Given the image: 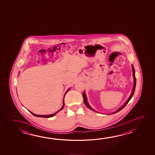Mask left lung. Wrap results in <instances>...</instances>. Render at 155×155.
<instances>
[{"label":"left lung","instance_id":"left-lung-1","mask_svg":"<svg viewBox=\"0 0 155 155\" xmlns=\"http://www.w3.org/2000/svg\"><path fill=\"white\" fill-rule=\"evenodd\" d=\"M132 71H133V76H134V87H133V89H132V94H131V96L129 97V98L128 99V100L127 101L126 103H125L123 106H122L120 109L117 110L116 111L114 112L113 114H115V113H117L118 112H119V111H120L121 110L123 109L124 107L126 105H127V104L129 103V102L130 101V100L131 99V98H132V96H133V95H134V90H135V87H136V77H135V71H134V66H132ZM83 100H84V102L85 104V105H86V107H87L89 109H90L92 110H93V111H94V109H92L91 108V107H90V105H89V104H88V103H87V99H86V95H85V92H83Z\"/></svg>","mask_w":155,"mask_h":155}]
</instances>
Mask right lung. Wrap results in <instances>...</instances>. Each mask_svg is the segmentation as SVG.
<instances>
[{"label": "right lung", "mask_w": 155, "mask_h": 155, "mask_svg": "<svg viewBox=\"0 0 155 155\" xmlns=\"http://www.w3.org/2000/svg\"><path fill=\"white\" fill-rule=\"evenodd\" d=\"M69 90H70V89L67 91L66 92V93L65 94H64V97H65V94H66V92H67L68 91H69ZM63 99V107H61V109L59 110L57 112H56V113H54V114H49V115H38V114H33V113H32V112H30L32 114H33V116H36V117H43V118H50V117H53V116H54L55 114H57L58 112L59 111H60L61 110L63 109L64 108V101Z\"/></svg>", "instance_id": "1"}]
</instances>
